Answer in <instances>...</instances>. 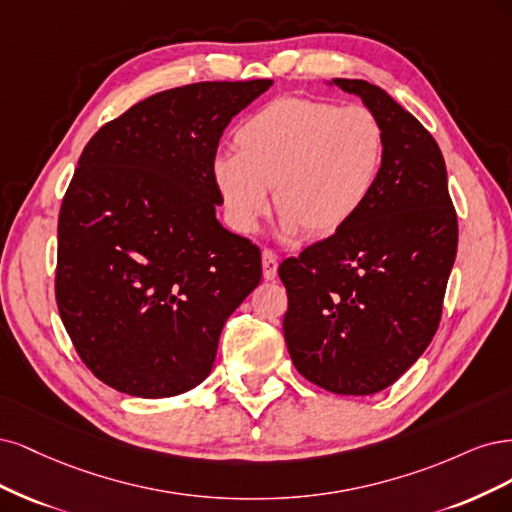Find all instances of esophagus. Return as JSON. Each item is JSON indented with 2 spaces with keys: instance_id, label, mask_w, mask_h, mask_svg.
Masks as SVG:
<instances>
[{
  "instance_id": "34e87169",
  "label": "esophagus",
  "mask_w": 512,
  "mask_h": 512,
  "mask_svg": "<svg viewBox=\"0 0 512 512\" xmlns=\"http://www.w3.org/2000/svg\"><path fill=\"white\" fill-rule=\"evenodd\" d=\"M261 266H263V278L266 280H274L278 274V259L274 255V251L263 249L261 253Z\"/></svg>"
}]
</instances>
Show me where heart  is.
Wrapping results in <instances>:
<instances>
[{
	"label": "heart",
	"mask_w": 512,
	"mask_h": 512,
	"mask_svg": "<svg viewBox=\"0 0 512 512\" xmlns=\"http://www.w3.org/2000/svg\"><path fill=\"white\" fill-rule=\"evenodd\" d=\"M236 153L210 176L227 223L253 234L274 204L289 234L332 236L364 210L385 166V129L366 106L280 97L246 117Z\"/></svg>",
	"instance_id": "1"
}]
</instances>
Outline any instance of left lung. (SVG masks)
<instances>
[{"label": "left lung", "mask_w": 512, "mask_h": 512, "mask_svg": "<svg viewBox=\"0 0 512 512\" xmlns=\"http://www.w3.org/2000/svg\"><path fill=\"white\" fill-rule=\"evenodd\" d=\"M385 129L381 180L357 217L278 268L285 342L306 381L338 395L387 389L432 342L457 253V212L436 140L366 80L336 78Z\"/></svg>", "instance_id": "1"}]
</instances>
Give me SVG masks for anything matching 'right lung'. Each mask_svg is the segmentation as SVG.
<instances>
[{
  "label": "right lung",
  "instance_id": "obj_1",
  "mask_svg": "<svg viewBox=\"0 0 512 512\" xmlns=\"http://www.w3.org/2000/svg\"><path fill=\"white\" fill-rule=\"evenodd\" d=\"M272 80L193 82L131 106L87 142L57 223L55 300L108 387L170 398L210 374L261 253L217 221L210 166L232 117Z\"/></svg>",
  "mask_w": 512,
  "mask_h": 512
}]
</instances>
